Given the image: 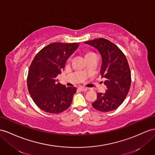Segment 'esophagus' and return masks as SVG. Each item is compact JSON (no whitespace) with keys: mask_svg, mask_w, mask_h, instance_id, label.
Returning <instances> with one entry per match:
<instances>
[{"mask_svg":"<svg viewBox=\"0 0 155 155\" xmlns=\"http://www.w3.org/2000/svg\"><path fill=\"white\" fill-rule=\"evenodd\" d=\"M78 89L79 90L82 91V92H86V91H87V90H88V88H86V87H84V86H79L78 88Z\"/></svg>","mask_w":155,"mask_h":155,"instance_id":"1","label":"esophagus"}]
</instances>
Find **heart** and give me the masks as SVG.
I'll return each instance as SVG.
<instances>
[{
  "instance_id": "1",
  "label": "heart",
  "mask_w": 155,
  "mask_h": 155,
  "mask_svg": "<svg viewBox=\"0 0 155 155\" xmlns=\"http://www.w3.org/2000/svg\"><path fill=\"white\" fill-rule=\"evenodd\" d=\"M84 54L86 59H88L90 58H92L94 57H96V54H95L93 51L90 50H86L84 51ZM71 56L69 57L68 59H67V61H71Z\"/></svg>"
}]
</instances>
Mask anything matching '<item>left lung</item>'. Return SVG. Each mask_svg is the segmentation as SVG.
Returning a JSON list of instances; mask_svg holds the SVG:
<instances>
[{"instance_id":"1","label":"left lung","mask_w":155,"mask_h":155,"mask_svg":"<svg viewBox=\"0 0 155 155\" xmlns=\"http://www.w3.org/2000/svg\"><path fill=\"white\" fill-rule=\"evenodd\" d=\"M86 44L96 48L102 58L100 73L105 78L104 84L107 90L97 93L92 105L102 112L118 108L128 94L131 85V72L128 60L119 48L107 39L100 38L86 41Z\"/></svg>"}]
</instances>
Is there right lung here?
<instances>
[{
	"mask_svg": "<svg viewBox=\"0 0 155 155\" xmlns=\"http://www.w3.org/2000/svg\"><path fill=\"white\" fill-rule=\"evenodd\" d=\"M78 46L77 42L51 43L40 50L31 62L27 88L35 104L44 111L58 114L70 107L76 88L61 84L57 76Z\"/></svg>",
	"mask_w": 155,
	"mask_h": 155,
	"instance_id": "obj_1",
	"label": "right lung"
}]
</instances>
